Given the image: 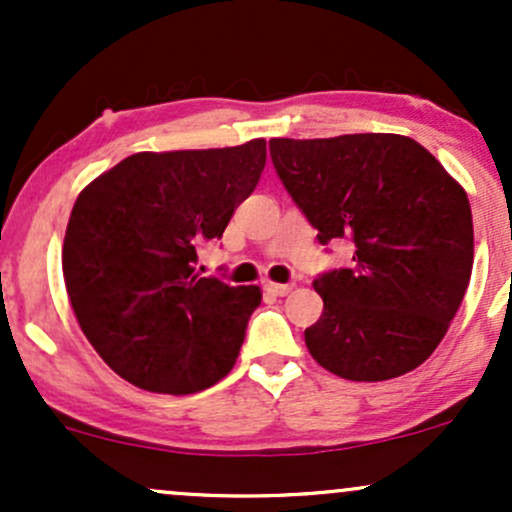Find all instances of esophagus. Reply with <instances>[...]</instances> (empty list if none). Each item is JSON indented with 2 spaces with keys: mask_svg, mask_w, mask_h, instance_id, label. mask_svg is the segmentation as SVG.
Masks as SVG:
<instances>
[{
  "mask_svg": "<svg viewBox=\"0 0 512 512\" xmlns=\"http://www.w3.org/2000/svg\"><path fill=\"white\" fill-rule=\"evenodd\" d=\"M264 289L274 293V296H289V293L296 289V284H293V281H289V284H274V281H269V284H264Z\"/></svg>",
  "mask_w": 512,
  "mask_h": 512,
  "instance_id": "34e87169",
  "label": "esophagus"
}]
</instances>
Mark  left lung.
I'll list each match as a JSON object with an SVG mask.
<instances>
[{
	"instance_id": "8db88e82",
	"label": "left lung",
	"mask_w": 512,
	"mask_h": 512,
	"mask_svg": "<svg viewBox=\"0 0 512 512\" xmlns=\"http://www.w3.org/2000/svg\"><path fill=\"white\" fill-rule=\"evenodd\" d=\"M276 175L317 240L354 243V264L313 281L325 310L310 356L339 378L378 383L436 351L474 262L467 192L402 134L272 139Z\"/></svg>"
}]
</instances>
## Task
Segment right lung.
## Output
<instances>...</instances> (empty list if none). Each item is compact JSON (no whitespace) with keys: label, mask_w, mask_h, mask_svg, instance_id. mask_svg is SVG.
Masks as SVG:
<instances>
[{"label":"right lung","mask_w":512,"mask_h":512,"mask_svg":"<svg viewBox=\"0 0 512 512\" xmlns=\"http://www.w3.org/2000/svg\"><path fill=\"white\" fill-rule=\"evenodd\" d=\"M267 142L127 156L76 199L62 248L69 301L93 349L127 383L192 395L231 373L260 286L199 276L252 195Z\"/></svg>","instance_id":"1"}]
</instances>
